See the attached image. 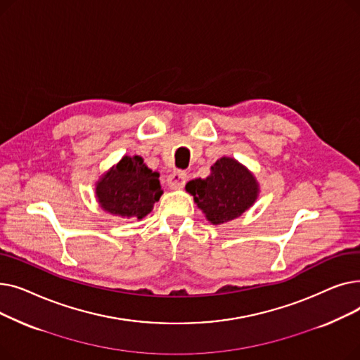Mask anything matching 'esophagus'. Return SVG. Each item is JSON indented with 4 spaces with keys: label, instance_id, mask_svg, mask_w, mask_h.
<instances>
[{
    "label": "esophagus",
    "instance_id": "1",
    "mask_svg": "<svg viewBox=\"0 0 360 360\" xmlns=\"http://www.w3.org/2000/svg\"><path fill=\"white\" fill-rule=\"evenodd\" d=\"M186 174L182 172V170H175V172H172L169 175L167 178V184L172 186V188H182L186 182Z\"/></svg>",
    "mask_w": 360,
    "mask_h": 360
}]
</instances>
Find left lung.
<instances>
[{"instance_id": "1", "label": "left lung", "mask_w": 360, "mask_h": 360, "mask_svg": "<svg viewBox=\"0 0 360 360\" xmlns=\"http://www.w3.org/2000/svg\"><path fill=\"white\" fill-rule=\"evenodd\" d=\"M185 188L213 224L239 217L258 195V184L252 174L231 158L219 159L212 166L210 176L190 181Z\"/></svg>"}]
</instances>
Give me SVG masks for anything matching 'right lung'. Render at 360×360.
<instances>
[{
    "label": "right lung",
    "instance_id": "right-lung-1",
    "mask_svg": "<svg viewBox=\"0 0 360 360\" xmlns=\"http://www.w3.org/2000/svg\"><path fill=\"white\" fill-rule=\"evenodd\" d=\"M160 195L159 174L148 169L140 156H124L96 186L102 209L122 217L143 219Z\"/></svg>",
    "mask_w": 360,
    "mask_h": 360
}]
</instances>
